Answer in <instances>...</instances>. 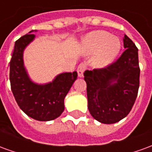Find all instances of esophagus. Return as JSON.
<instances>
[{
  "instance_id": "esophagus-1",
  "label": "esophagus",
  "mask_w": 152,
  "mask_h": 152,
  "mask_svg": "<svg viewBox=\"0 0 152 152\" xmlns=\"http://www.w3.org/2000/svg\"><path fill=\"white\" fill-rule=\"evenodd\" d=\"M85 70V65L83 64H79V66L78 67V69H77V72H78V77L82 78L83 76V73H84Z\"/></svg>"
}]
</instances>
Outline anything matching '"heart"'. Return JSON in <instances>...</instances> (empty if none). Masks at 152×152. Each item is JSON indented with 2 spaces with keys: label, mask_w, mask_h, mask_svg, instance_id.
I'll return each instance as SVG.
<instances>
[{
  "label": "heart",
  "mask_w": 152,
  "mask_h": 152,
  "mask_svg": "<svg viewBox=\"0 0 152 152\" xmlns=\"http://www.w3.org/2000/svg\"><path fill=\"white\" fill-rule=\"evenodd\" d=\"M121 42L118 37L105 31H94L83 40L85 54L96 56L93 65L99 69L107 67L115 61L121 50Z\"/></svg>",
  "instance_id": "heart-1"
}]
</instances>
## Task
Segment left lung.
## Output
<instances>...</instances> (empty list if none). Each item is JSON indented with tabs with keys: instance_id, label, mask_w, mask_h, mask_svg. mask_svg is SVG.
<instances>
[{
	"instance_id": "obj_1",
	"label": "left lung",
	"mask_w": 152,
	"mask_h": 152,
	"mask_svg": "<svg viewBox=\"0 0 152 152\" xmlns=\"http://www.w3.org/2000/svg\"><path fill=\"white\" fill-rule=\"evenodd\" d=\"M124 47L126 50L115 63L105 69L86 70L83 74L89 112L102 124H111L125 118L137 96L138 50L125 34Z\"/></svg>"
}]
</instances>
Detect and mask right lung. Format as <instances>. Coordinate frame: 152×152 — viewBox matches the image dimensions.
<instances>
[{
	"mask_svg": "<svg viewBox=\"0 0 152 152\" xmlns=\"http://www.w3.org/2000/svg\"><path fill=\"white\" fill-rule=\"evenodd\" d=\"M30 31L17 40L10 62L11 91L19 108L27 115L38 121L56 119L64 110V98L78 78L76 71L56 75L51 82L40 84L30 78L23 62V51L35 35Z\"/></svg>",
	"mask_w": 152,
	"mask_h": 152,
	"instance_id": "obj_1",
	"label": "right lung"
}]
</instances>
